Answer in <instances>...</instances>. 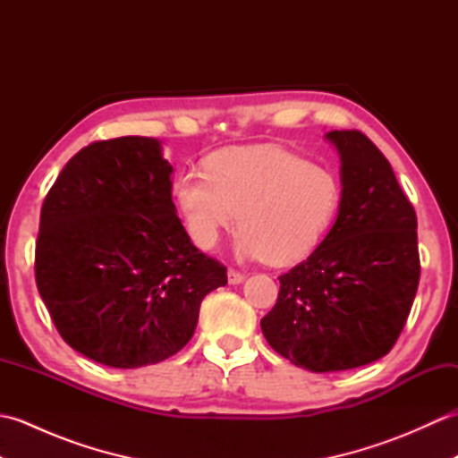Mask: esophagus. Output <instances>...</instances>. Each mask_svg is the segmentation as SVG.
Masks as SVG:
<instances>
[{
    "label": "esophagus",
    "mask_w": 458,
    "mask_h": 458,
    "mask_svg": "<svg viewBox=\"0 0 458 458\" xmlns=\"http://www.w3.org/2000/svg\"><path fill=\"white\" fill-rule=\"evenodd\" d=\"M246 279V276L242 274V271H238V269H228V284H232V285H238V284H242V281Z\"/></svg>",
    "instance_id": "1"
}]
</instances>
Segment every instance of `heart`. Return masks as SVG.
<instances>
[{"mask_svg": "<svg viewBox=\"0 0 458 458\" xmlns=\"http://www.w3.org/2000/svg\"><path fill=\"white\" fill-rule=\"evenodd\" d=\"M207 171L179 173L171 194L194 244L214 250L238 222V251L289 266L307 258L340 207L333 171L277 145L230 148L212 153Z\"/></svg>", "mask_w": 458, "mask_h": 458, "instance_id": "b5f03b06", "label": "heart"}]
</instances>
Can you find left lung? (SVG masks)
I'll return each instance as SVG.
<instances>
[{"instance_id": "obj_1", "label": "left lung", "mask_w": 458, "mask_h": 458, "mask_svg": "<svg viewBox=\"0 0 458 458\" xmlns=\"http://www.w3.org/2000/svg\"><path fill=\"white\" fill-rule=\"evenodd\" d=\"M340 155L343 199L318 248L279 277L261 318L269 346L310 372H340L386 356L420 285L417 216L390 161L358 130L327 133Z\"/></svg>"}]
</instances>
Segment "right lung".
Segmentation results:
<instances>
[{
	"instance_id": "obj_1",
	"label": "right lung",
	"mask_w": 458,
	"mask_h": 458,
	"mask_svg": "<svg viewBox=\"0 0 458 458\" xmlns=\"http://www.w3.org/2000/svg\"><path fill=\"white\" fill-rule=\"evenodd\" d=\"M153 138L94 141L45 197L35 281L58 335L112 368L157 364L197 328L226 267L192 246Z\"/></svg>"
}]
</instances>
